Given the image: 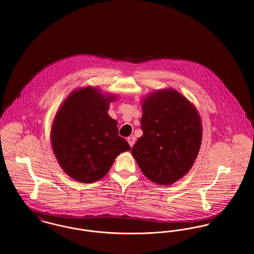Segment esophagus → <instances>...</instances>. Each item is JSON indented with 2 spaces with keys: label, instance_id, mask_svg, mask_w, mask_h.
<instances>
[{
  "label": "esophagus",
  "instance_id": "1",
  "mask_svg": "<svg viewBox=\"0 0 254 254\" xmlns=\"http://www.w3.org/2000/svg\"><path fill=\"white\" fill-rule=\"evenodd\" d=\"M134 140H135V137L134 136H129L128 138H127V141H128V143H129V145L132 147L133 144H134Z\"/></svg>",
  "mask_w": 254,
  "mask_h": 254
}]
</instances>
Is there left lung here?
I'll return each mask as SVG.
<instances>
[{
    "label": "left lung",
    "instance_id": "left-lung-1",
    "mask_svg": "<svg viewBox=\"0 0 254 254\" xmlns=\"http://www.w3.org/2000/svg\"><path fill=\"white\" fill-rule=\"evenodd\" d=\"M141 130L132 155L152 182L169 186L182 179L196 160L201 123L196 108L175 90L148 95L142 104Z\"/></svg>",
    "mask_w": 254,
    "mask_h": 254
}]
</instances>
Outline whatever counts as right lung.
<instances>
[{"instance_id":"obj_1","label":"right lung","mask_w":254,"mask_h":254,"mask_svg":"<svg viewBox=\"0 0 254 254\" xmlns=\"http://www.w3.org/2000/svg\"><path fill=\"white\" fill-rule=\"evenodd\" d=\"M115 96L95 88L74 91L57 112L52 127L54 155L66 173L89 184L103 178L115 159L131 149L119 135L118 122L108 115Z\"/></svg>"}]
</instances>
